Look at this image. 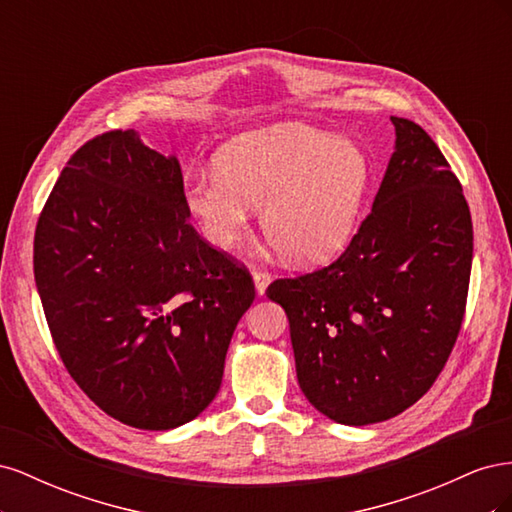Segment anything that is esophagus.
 Instances as JSON below:
<instances>
[{
    "instance_id": "esophagus-1",
    "label": "esophagus",
    "mask_w": 512,
    "mask_h": 512,
    "mask_svg": "<svg viewBox=\"0 0 512 512\" xmlns=\"http://www.w3.org/2000/svg\"><path fill=\"white\" fill-rule=\"evenodd\" d=\"M254 284H256V292L260 294H265V290H267V286L271 284V273L269 271H265V269H254Z\"/></svg>"
}]
</instances>
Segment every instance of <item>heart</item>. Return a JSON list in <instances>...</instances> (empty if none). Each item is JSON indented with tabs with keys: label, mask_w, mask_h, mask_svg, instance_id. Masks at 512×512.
Here are the masks:
<instances>
[{
	"label": "heart",
	"mask_w": 512,
	"mask_h": 512,
	"mask_svg": "<svg viewBox=\"0 0 512 512\" xmlns=\"http://www.w3.org/2000/svg\"><path fill=\"white\" fill-rule=\"evenodd\" d=\"M371 162L350 141L303 123L239 136L224 147L218 168L185 177L183 203L200 235L232 250L262 209L267 241L292 262H314L342 247L359 218Z\"/></svg>",
	"instance_id": "heart-1"
}]
</instances>
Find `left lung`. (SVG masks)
Instances as JSON below:
<instances>
[{
  "label": "left lung",
  "mask_w": 512,
  "mask_h": 512,
  "mask_svg": "<svg viewBox=\"0 0 512 512\" xmlns=\"http://www.w3.org/2000/svg\"><path fill=\"white\" fill-rule=\"evenodd\" d=\"M391 121L389 168L344 254L267 288L288 316L303 395L356 427L431 389L457 342L472 271L470 207L451 164L418 123Z\"/></svg>",
  "instance_id": "8db88e82"
}]
</instances>
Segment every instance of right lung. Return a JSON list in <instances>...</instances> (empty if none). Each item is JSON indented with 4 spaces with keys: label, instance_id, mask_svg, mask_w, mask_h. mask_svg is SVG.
Masks as SVG:
<instances>
[{
    "label": "right lung",
    "instance_id": "add662e5",
    "mask_svg": "<svg viewBox=\"0 0 512 512\" xmlns=\"http://www.w3.org/2000/svg\"><path fill=\"white\" fill-rule=\"evenodd\" d=\"M188 215L177 158L111 130L72 153L38 218L34 275L55 348L130 427L166 431L211 404L256 297L250 271Z\"/></svg>",
    "mask_w": 512,
    "mask_h": 512
}]
</instances>
